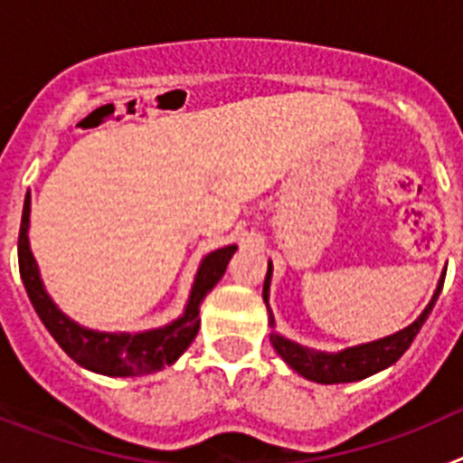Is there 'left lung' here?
I'll return each mask as SVG.
<instances>
[{"mask_svg":"<svg viewBox=\"0 0 463 463\" xmlns=\"http://www.w3.org/2000/svg\"><path fill=\"white\" fill-rule=\"evenodd\" d=\"M443 280L445 278H440L439 289L433 294L431 304L424 308V313L420 315L411 326H406V329L394 334V336H387L383 338V341L375 343H366V345L350 347V350H343V353L338 354H325L310 353L306 347L297 345V343H289L288 338L273 334V347H276L278 354H280L298 375H304V378L313 380V383L336 384L369 378V375L378 373V371L387 369V366H392L394 362H399L401 354L411 347V343L415 341L417 336V331L422 329L429 313H431L433 304H436V298H439L440 289H443ZM269 282H271V264H269L267 280H264V301L269 298Z\"/></svg>","mask_w":463,"mask_h":463,"instance_id":"1","label":"left lung"}]
</instances>
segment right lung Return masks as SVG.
I'll list each match as a JSON object with an SVG mask.
<instances>
[{
    "label": "right lung",
    "instance_id": "right-lung-1",
    "mask_svg": "<svg viewBox=\"0 0 463 463\" xmlns=\"http://www.w3.org/2000/svg\"><path fill=\"white\" fill-rule=\"evenodd\" d=\"M27 224H30V194L24 196L23 220H20L18 267L36 315L51 331L57 345L62 347L73 362L94 371V373L120 375V378L155 373V371L174 364L185 353L187 345L194 341L196 331H199L196 315H199L203 297L224 276L229 260L236 252V245H227V248H220V250L203 257L181 320L171 322L169 326H162V329L143 331V334H101V331L83 329L55 308V304L41 285L39 269H36L30 243H27Z\"/></svg>",
    "mask_w": 463,
    "mask_h": 463
}]
</instances>
